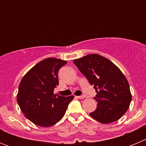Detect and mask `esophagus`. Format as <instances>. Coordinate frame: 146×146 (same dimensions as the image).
Returning a JSON list of instances; mask_svg holds the SVG:
<instances>
[{
  "label": "esophagus",
  "mask_w": 146,
  "mask_h": 146,
  "mask_svg": "<svg viewBox=\"0 0 146 146\" xmlns=\"http://www.w3.org/2000/svg\"><path fill=\"white\" fill-rule=\"evenodd\" d=\"M78 99H85V98H86V95H82V96H77Z\"/></svg>",
  "instance_id": "1"
}]
</instances>
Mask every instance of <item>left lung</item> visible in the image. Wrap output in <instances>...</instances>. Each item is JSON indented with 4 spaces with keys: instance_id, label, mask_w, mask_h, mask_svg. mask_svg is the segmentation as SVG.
<instances>
[{
    "instance_id": "obj_1",
    "label": "left lung",
    "mask_w": 146,
    "mask_h": 146,
    "mask_svg": "<svg viewBox=\"0 0 146 146\" xmlns=\"http://www.w3.org/2000/svg\"><path fill=\"white\" fill-rule=\"evenodd\" d=\"M96 90L97 108L90 113L102 123L118 121L129 108L131 94L126 77L113 62L98 54L73 60Z\"/></svg>"
}]
</instances>
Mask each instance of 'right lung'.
Wrapping results in <instances>:
<instances>
[{"instance_id": "1", "label": "right lung", "mask_w": 146, "mask_h": 146, "mask_svg": "<svg viewBox=\"0 0 146 146\" xmlns=\"http://www.w3.org/2000/svg\"><path fill=\"white\" fill-rule=\"evenodd\" d=\"M66 63L55 58L44 59L30 69L20 82L17 101L25 116L37 126L49 127L58 123L74 99V96L53 93L59 84V69Z\"/></svg>"}]
</instances>
